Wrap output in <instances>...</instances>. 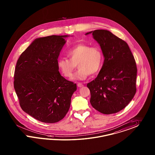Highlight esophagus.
<instances>
[{
    "label": "esophagus",
    "mask_w": 155,
    "mask_h": 155,
    "mask_svg": "<svg viewBox=\"0 0 155 155\" xmlns=\"http://www.w3.org/2000/svg\"><path fill=\"white\" fill-rule=\"evenodd\" d=\"M77 86H78V87H82L84 85L82 84V83H80V82H79V83H78L77 84Z\"/></svg>",
    "instance_id": "esophagus-1"
}]
</instances>
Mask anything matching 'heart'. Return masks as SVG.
<instances>
[{"instance_id": "1", "label": "heart", "mask_w": 155, "mask_h": 155, "mask_svg": "<svg viewBox=\"0 0 155 155\" xmlns=\"http://www.w3.org/2000/svg\"><path fill=\"white\" fill-rule=\"evenodd\" d=\"M67 55L69 59L59 58L57 66L64 77L70 78L78 64L79 69L73 77L74 80H83L89 74H96L101 69L104 60L101 48L84 43L76 45L70 48Z\"/></svg>"}]
</instances>
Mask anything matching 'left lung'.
Segmentation results:
<instances>
[{
	"label": "left lung",
	"instance_id": "obj_1",
	"mask_svg": "<svg viewBox=\"0 0 155 155\" xmlns=\"http://www.w3.org/2000/svg\"><path fill=\"white\" fill-rule=\"evenodd\" d=\"M91 32L105 57L97 77L87 84L91 105L103 114L116 113L127 107L136 94V61L123 39L105 30H96L86 35Z\"/></svg>",
	"mask_w": 155,
	"mask_h": 155
}]
</instances>
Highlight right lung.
<instances>
[{"instance_id": "obj_1", "label": "right lung", "mask_w": 155, "mask_h": 155, "mask_svg": "<svg viewBox=\"0 0 155 155\" xmlns=\"http://www.w3.org/2000/svg\"><path fill=\"white\" fill-rule=\"evenodd\" d=\"M68 35H51L35 39L18 59L14 86L21 109L38 121L58 122L70 106L77 90L73 82L60 74L59 55Z\"/></svg>"}]
</instances>
